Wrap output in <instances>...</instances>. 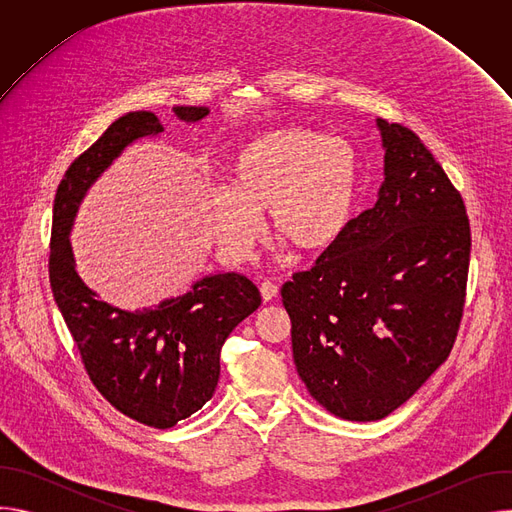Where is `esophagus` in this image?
Masks as SVG:
<instances>
[{"label": "esophagus", "mask_w": 512, "mask_h": 512, "mask_svg": "<svg viewBox=\"0 0 512 512\" xmlns=\"http://www.w3.org/2000/svg\"><path fill=\"white\" fill-rule=\"evenodd\" d=\"M259 289H261V298H263V302H271V300H275V298H277V294H279V287H277L273 281H263Z\"/></svg>", "instance_id": "obj_1"}]
</instances>
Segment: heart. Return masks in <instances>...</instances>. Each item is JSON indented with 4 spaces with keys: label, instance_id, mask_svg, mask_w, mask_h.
Returning <instances> with one entry per match:
<instances>
[{
    "label": "heart",
    "instance_id": "obj_1",
    "mask_svg": "<svg viewBox=\"0 0 512 512\" xmlns=\"http://www.w3.org/2000/svg\"><path fill=\"white\" fill-rule=\"evenodd\" d=\"M231 190L212 196V229L227 255L245 259L267 212L275 241L322 253L346 233L360 194V158L342 137L285 127L245 141L229 164Z\"/></svg>",
    "mask_w": 512,
    "mask_h": 512
}]
</instances>
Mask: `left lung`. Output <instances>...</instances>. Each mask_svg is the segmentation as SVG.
<instances>
[{
  "label": "left lung",
  "mask_w": 512,
  "mask_h": 512,
  "mask_svg": "<svg viewBox=\"0 0 512 512\" xmlns=\"http://www.w3.org/2000/svg\"><path fill=\"white\" fill-rule=\"evenodd\" d=\"M385 180L312 269L283 283L300 379L332 415L377 421L448 358L462 320L470 223L421 139L377 119Z\"/></svg>",
  "instance_id": "left-lung-1"
}]
</instances>
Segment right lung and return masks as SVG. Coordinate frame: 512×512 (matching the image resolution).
<instances>
[{"instance_id":"obj_1","label":"right lung","mask_w":512,"mask_h":512,"mask_svg":"<svg viewBox=\"0 0 512 512\" xmlns=\"http://www.w3.org/2000/svg\"><path fill=\"white\" fill-rule=\"evenodd\" d=\"M208 113V107H174L184 123ZM160 133L164 125L154 113H125L70 164L54 198L48 271L56 306L99 393L127 417L168 429L214 395L221 348L261 306V294L241 273H214L184 296L129 312L99 300L81 279L70 231L83 198L127 145Z\"/></svg>"}]
</instances>
